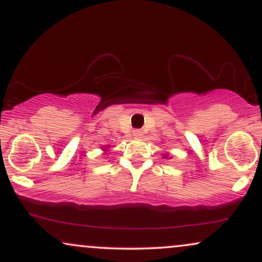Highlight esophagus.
<instances>
[{
  "label": "esophagus",
  "mask_w": 262,
  "mask_h": 262,
  "mask_svg": "<svg viewBox=\"0 0 262 262\" xmlns=\"http://www.w3.org/2000/svg\"><path fill=\"white\" fill-rule=\"evenodd\" d=\"M133 137L137 138V139H139V138L143 137V132H141V130H134L133 132Z\"/></svg>",
  "instance_id": "34e87169"
}]
</instances>
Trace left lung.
<instances>
[{"label": "left lung", "mask_w": 262, "mask_h": 262, "mask_svg": "<svg viewBox=\"0 0 262 262\" xmlns=\"http://www.w3.org/2000/svg\"><path fill=\"white\" fill-rule=\"evenodd\" d=\"M162 158H164V159H171V156H170V154H169V152H166V154H165L164 156H162Z\"/></svg>", "instance_id": "8db88e82"}]
</instances>
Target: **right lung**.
Wrapping results in <instances>:
<instances>
[{
	"instance_id": "obj_1",
	"label": "right lung",
	"mask_w": 262,
	"mask_h": 262,
	"mask_svg": "<svg viewBox=\"0 0 262 262\" xmlns=\"http://www.w3.org/2000/svg\"><path fill=\"white\" fill-rule=\"evenodd\" d=\"M108 149H110V145H106V146H103V148H102V150H103V151H107Z\"/></svg>"
}]
</instances>
